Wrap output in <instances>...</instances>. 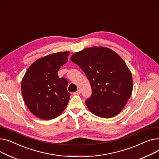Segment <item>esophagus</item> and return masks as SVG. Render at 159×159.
<instances>
[{
    "instance_id": "esophagus-1",
    "label": "esophagus",
    "mask_w": 159,
    "mask_h": 159,
    "mask_svg": "<svg viewBox=\"0 0 159 159\" xmlns=\"http://www.w3.org/2000/svg\"><path fill=\"white\" fill-rule=\"evenodd\" d=\"M73 94H74V95H80V90H77L76 92H74Z\"/></svg>"
}]
</instances>
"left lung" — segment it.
<instances>
[{
  "instance_id": "left-lung-1",
  "label": "left lung",
  "mask_w": 159,
  "mask_h": 159,
  "mask_svg": "<svg viewBox=\"0 0 159 159\" xmlns=\"http://www.w3.org/2000/svg\"><path fill=\"white\" fill-rule=\"evenodd\" d=\"M70 60L85 72L92 88L85 101L91 112L103 118L113 117L123 110L133 89L131 72L114 51L92 47L74 53Z\"/></svg>"
}]
</instances>
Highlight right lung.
I'll return each mask as SVG.
<instances>
[{
	"label": "right lung",
	"instance_id": "right-lung-1",
	"mask_svg": "<svg viewBox=\"0 0 159 159\" xmlns=\"http://www.w3.org/2000/svg\"><path fill=\"white\" fill-rule=\"evenodd\" d=\"M69 52H60L35 61L22 79L21 90L25 104L36 117L49 120L59 116L70 99L67 80L58 71L68 61Z\"/></svg>",
	"mask_w": 159,
	"mask_h": 159
}]
</instances>
